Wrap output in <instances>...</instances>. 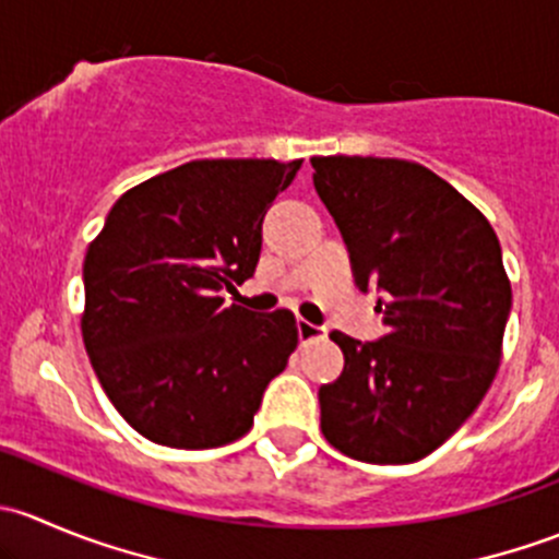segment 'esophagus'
Returning <instances> with one entry per match:
<instances>
[{"instance_id":"1","label":"esophagus","mask_w":559,"mask_h":559,"mask_svg":"<svg viewBox=\"0 0 559 559\" xmlns=\"http://www.w3.org/2000/svg\"><path fill=\"white\" fill-rule=\"evenodd\" d=\"M297 335H300L302 343H313V341H321V337L326 335V330L321 324H313V321L300 319L297 321Z\"/></svg>"}]
</instances>
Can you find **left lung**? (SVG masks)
Wrapping results in <instances>:
<instances>
[{
    "label": "left lung",
    "mask_w": 559,
    "mask_h": 559,
    "mask_svg": "<svg viewBox=\"0 0 559 559\" xmlns=\"http://www.w3.org/2000/svg\"><path fill=\"white\" fill-rule=\"evenodd\" d=\"M316 194L376 286L381 341L341 346V379L319 389L321 432L337 452L405 465L436 452L478 408L503 357L511 281L495 229L427 167L376 156H313Z\"/></svg>",
    "instance_id": "1"
}]
</instances>
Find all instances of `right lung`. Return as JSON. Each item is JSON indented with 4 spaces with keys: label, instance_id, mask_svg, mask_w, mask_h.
<instances>
[{
    "label": "right lung",
    "instance_id": "obj_1",
    "mask_svg": "<svg viewBox=\"0 0 559 559\" xmlns=\"http://www.w3.org/2000/svg\"><path fill=\"white\" fill-rule=\"evenodd\" d=\"M302 159H194L118 197L83 262L81 330L99 384L148 441L243 438L297 348L295 313L224 306L257 270L267 207Z\"/></svg>",
    "mask_w": 559,
    "mask_h": 559
}]
</instances>
